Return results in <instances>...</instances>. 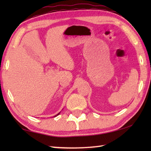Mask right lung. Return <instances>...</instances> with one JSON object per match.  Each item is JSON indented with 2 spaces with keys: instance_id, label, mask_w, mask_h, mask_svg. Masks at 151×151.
I'll use <instances>...</instances> for the list:
<instances>
[{
  "instance_id": "add662e5",
  "label": "right lung",
  "mask_w": 151,
  "mask_h": 151,
  "mask_svg": "<svg viewBox=\"0 0 151 151\" xmlns=\"http://www.w3.org/2000/svg\"><path fill=\"white\" fill-rule=\"evenodd\" d=\"M58 114H59V113H58V114H57V115H58ZM57 115H56V116H57Z\"/></svg>"
}]
</instances>
